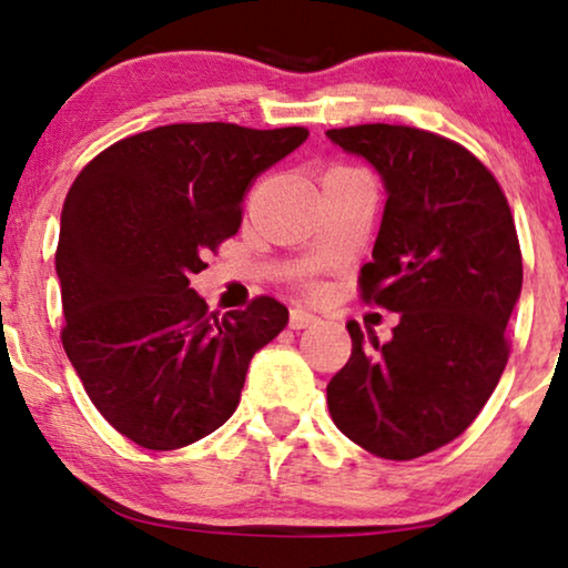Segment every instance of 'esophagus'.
<instances>
[{"label":"esophagus","mask_w":568,"mask_h":568,"mask_svg":"<svg viewBox=\"0 0 568 568\" xmlns=\"http://www.w3.org/2000/svg\"><path fill=\"white\" fill-rule=\"evenodd\" d=\"M317 317L313 313H305L302 307H294L292 315H290V328L294 331H302V328H310V325H315Z\"/></svg>","instance_id":"obj_1"}]
</instances>
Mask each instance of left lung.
Here are the masks:
<instances>
[{"label":"left lung","instance_id":"obj_1","mask_svg":"<svg viewBox=\"0 0 568 568\" xmlns=\"http://www.w3.org/2000/svg\"><path fill=\"white\" fill-rule=\"evenodd\" d=\"M325 136L367 160L387 201L362 297L398 313L379 344L348 323L352 356L328 383L333 424L387 460H414L468 429L491 398L523 292L507 196L465 146L432 131L364 123Z\"/></svg>","mask_w":568,"mask_h":568}]
</instances>
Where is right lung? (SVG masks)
<instances>
[{
    "label": "right lung",
    "mask_w": 568,
    "mask_h": 568,
    "mask_svg": "<svg viewBox=\"0 0 568 568\" xmlns=\"http://www.w3.org/2000/svg\"><path fill=\"white\" fill-rule=\"evenodd\" d=\"M307 129L173 123L121 139L61 209V344L105 422L146 449L199 442L235 414L247 367L290 310L271 297L209 313L191 290L243 220L247 185Z\"/></svg>",
    "instance_id": "obj_1"
}]
</instances>
